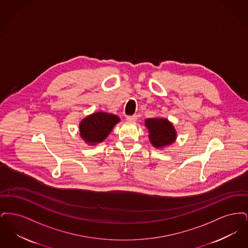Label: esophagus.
Here are the masks:
<instances>
[{
	"instance_id": "esophagus-1",
	"label": "esophagus",
	"mask_w": 248,
	"mask_h": 248,
	"mask_svg": "<svg viewBox=\"0 0 248 248\" xmlns=\"http://www.w3.org/2000/svg\"><path fill=\"white\" fill-rule=\"evenodd\" d=\"M126 121L127 122H136L137 121V115H132V116H126Z\"/></svg>"
}]
</instances>
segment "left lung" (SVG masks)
Listing matches in <instances>:
<instances>
[{"label": "left lung", "mask_w": 248, "mask_h": 248, "mask_svg": "<svg viewBox=\"0 0 248 248\" xmlns=\"http://www.w3.org/2000/svg\"><path fill=\"white\" fill-rule=\"evenodd\" d=\"M145 126L149 130L150 141L155 148H165L173 144L177 139V131L167 119H146Z\"/></svg>", "instance_id": "8db88e82"}]
</instances>
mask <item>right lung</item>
<instances>
[{
	"instance_id": "add662e5",
	"label": "right lung",
	"mask_w": 248,
	"mask_h": 248,
	"mask_svg": "<svg viewBox=\"0 0 248 248\" xmlns=\"http://www.w3.org/2000/svg\"><path fill=\"white\" fill-rule=\"evenodd\" d=\"M120 122L117 115L104 111L94 112L80 123V136L88 145H96L105 140L114 125Z\"/></svg>"
}]
</instances>
